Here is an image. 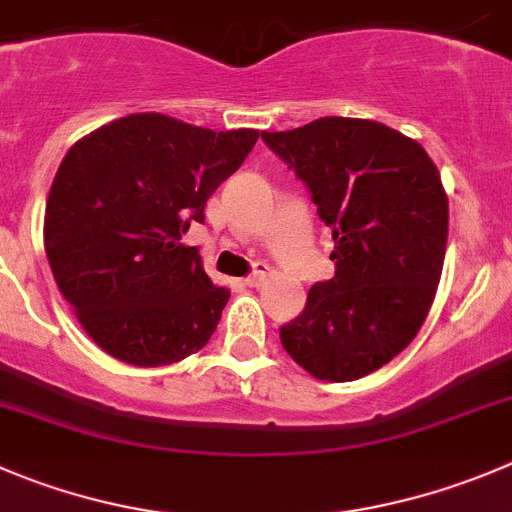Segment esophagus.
Instances as JSON below:
<instances>
[{"mask_svg":"<svg viewBox=\"0 0 512 512\" xmlns=\"http://www.w3.org/2000/svg\"><path fill=\"white\" fill-rule=\"evenodd\" d=\"M266 276H269V266H259V269L253 271L251 276H246V284L248 286H261L266 281Z\"/></svg>","mask_w":512,"mask_h":512,"instance_id":"esophagus-1","label":"esophagus"}]
</instances>
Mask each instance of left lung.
<instances>
[{
  "label": "left lung",
  "mask_w": 512,
  "mask_h": 512,
  "mask_svg": "<svg viewBox=\"0 0 512 512\" xmlns=\"http://www.w3.org/2000/svg\"><path fill=\"white\" fill-rule=\"evenodd\" d=\"M332 226L334 279L309 289L281 344L321 382H352L410 347L435 301L447 248V193L417 140L362 118L261 133Z\"/></svg>",
  "instance_id": "obj_1"
}]
</instances>
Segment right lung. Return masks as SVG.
Instances as JSON below:
<instances>
[{
	"instance_id": "add662e5",
	"label": "right lung",
	"mask_w": 512,
	"mask_h": 512,
	"mask_svg": "<svg viewBox=\"0 0 512 512\" xmlns=\"http://www.w3.org/2000/svg\"><path fill=\"white\" fill-rule=\"evenodd\" d=\"M259 130L213 133L160 113L113 120L77 140L45 208L57 289L87 337L133 367H165L206 347L231 291L180 243Z\"/></svg>"
}]
</instances>
